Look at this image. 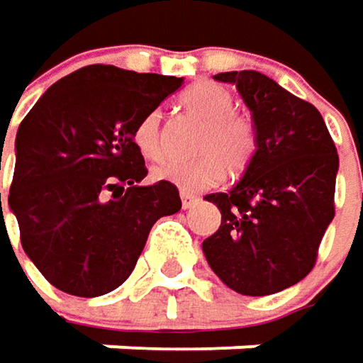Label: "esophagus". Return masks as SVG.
Masks as SVG:
<instances>
[{"label":"esophagus","instance_id":"obj_1","mask_svg":"<svg viewBox=\"0 0 363 363\" xmlns=\"http://www.w3.org/2000/svg\"><path fill=\"white\" fill-rule=\"evenodd\" d=\"M179 196H182V207H184V209H190V207H192V205H196V201H199V196H196V194L186 192V190H184Z\"/></svg>","mask_w":363,"mask_h":363}]
</instances>
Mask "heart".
<instances>
[{"mask_svg": "<svg viewBox=\"0 0 363 363\" xmlns=\"http://www.w3.org/2000/svg\"><path fill=\"white\" fill-rule=\"evenodd\" d=\"M182 103L188 111L205 120L196 141V152L203 154L192 160H164L152 169V177L186 192L218 186L226 177V164L230 171H239L250 160L254 147L252 124L233 113V94L213 82L190 86ZM160 120V109H150L133 126V143L147 160H158L164 152Z\"/></svg>", "mask_w": 363, "mask_h": 363, "instance_id": "b5f03b06", "label": "heart"}]
</instances>
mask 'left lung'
<instances>
[{
    "label": "left lung",
    "mask_w": 363,
    "mask_h": 363,
    "mask_svg": "<svg viewBox=\"0 0 363 363\" xmlns=\"http://www.w3.org/2000/svg\"><path fill=\"white\" fill-rule=\"evenodd\" d=\"M213 80L235 84L252 111L256 152L228 192L205 196L222 224L203 241V254L237 294H277L315 267L334 220L338 154L317 107L269 76L243 69Z\"/></svg>",
    "instance_id": "obj_1"
}]
</instances>
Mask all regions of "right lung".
<instances>
[{"instance_id": "right-lung-1", "label": "right lung", "mask_w": 363, "mask_h": 363, "mask_svg": "<svg viewBox=\"0 0 363 363\" xmlns=\"http://www.w3.org/2000/svg\"><path fill=\"white\" fill-rule=\"evenodd\" d=\"M182 82L89 65L52 84L21 122L8 207L25 254L57 289L82 298L116 289L156 220L182 209L173 184L139 186L147 169L133 143L137 120Z\"/></svg>"}]
</instances>
